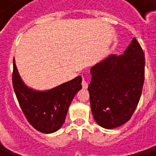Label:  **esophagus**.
Instances as JSON below:
<instances>
[{"instance_id": "1", "label": "esophagus", "mask_w": 156, "mask_h": 156, "mask_svg": "<svg viewBox=\"0 0 156 156\" xmlns=\"http://www.w3.org/2000/svg\"><path fill=\"white\" fill-rule=\"evenodd\" d=\"M81 86H82V87L83 88H87V87H88V83H87V81L85 80V78L83 77L82 78V81H81Z\"/></svg>"}]
</instances>
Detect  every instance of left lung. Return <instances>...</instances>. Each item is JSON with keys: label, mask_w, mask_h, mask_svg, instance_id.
Instances as JSON below:
<instances>
[{"label": "left lung", "mask_w": 156, "mask_h": 156, "mask_svg": "<svg viewBox=\"0 0 156 156\" xmlns=\"http://www.w3.org/2000/svg\"><path fill=\"white\" fill-rule=\"evenodd\" d=\"M144 69V53L135 38L124 54L111 55L91 68V110L101 127L115 129L129 121L141 98Z\"/></svg>", "instance_id": "1"}]
</instances>
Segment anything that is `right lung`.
Here are the masks:
<instances>
[{"label": "right lung", "mask_w": 156, "mask_h": 156, "mask_svg": "<svg viewBox=\"0 0 156 156\" xmlns=\"http://www.w3.org/2000/svg\"><path fill=\"white\" fill-rule=\"evenodd\" d=\"M13 87L21 110L36 130L51 134L62 128L70 103L81 88V77L61 84L49 90L39 91L25 85L13 63Z\"/></svg>", "instance_id": "1"}]
</instances>
